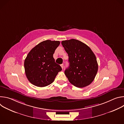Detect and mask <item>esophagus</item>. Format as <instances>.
Returning a JSON list of instances; mask_svg holds the SVG:
<instances>
[{
    "mask_svg": "<svg viewBox=\"0 0 124 124\" xmlns=\"http://www.w3.org/2000/svg\"><path fill=\"white\" fill-rule=\"evenodd\" d=\"M61 68H62V69H63V67H64V65H63V64H61Z\"/></svg>",
    "mask_w": 124,
    "mask_h": 124,
    "instance_id": "obj_1",
    "label": "esophagus"
}]
</instances>
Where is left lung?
<instances>
[{"label":"left lung","instance_id":"left-lung-1","mask_svg":"<svg viewBox=\"0 0 124 124\" xmlns=\"http://www.w3.org/2000/svg\"><path fill=\"white\" fill-rule=\"evenodd\" d=\"M61 44L69 56L70 66L65 74L70 82L78 88L90 84L98 70L97 59L91 49L74 39L63 41Z\"/></svg>","mask_w":124,"mask_h":124}]
</instances>
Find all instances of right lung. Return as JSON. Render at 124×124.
<instances>
[{
  "label": "right lung",
  "mask_w": 124,
  "mask_h": 124,
  "mask_svg": "<svg viewBox=\"0 0 124 124\" xmlns=\"http://www.w3.org/2000/svg\"><path fill=\"white\" fill-rule=\"evenodd\" d=\"M57 41L46 40L33 47L28 53L24 63L26 76L29 82L37 87H45L52 83L61 66L53 57L60 45Z\"/></svg>",
  "instance_id": "right-lung-1"
}]
</instances>
